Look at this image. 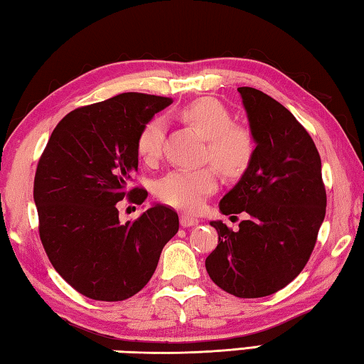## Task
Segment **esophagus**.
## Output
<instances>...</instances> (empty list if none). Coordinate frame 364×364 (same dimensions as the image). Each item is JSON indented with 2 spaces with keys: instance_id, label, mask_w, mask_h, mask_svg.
Wrapping results in <instances>:
<instances>
[{
  "instance_id": "esophagus-1",
  "label": "esophagus",
  "mask_w": 364,
  "mask_h": 364,
  "mask_svg": "<svg viewBox=\"0 0 364 364\" xmlns=\"http://www.w3.org/2000/svg\"><path fill=\"white\" fill-rule=\"evenodd\" d=\"M198 219L193 218V215H188V214H182L181 215V225L182 227H193L198 224Z\"/></svg>"
}]
</instances>
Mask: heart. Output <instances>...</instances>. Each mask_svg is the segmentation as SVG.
Returning a JSON list of instances; mask_svg holds the SVG:
<instances>
[{
  "mask_svg": "<svg viewBox=\"0 0 364 364\" xmlns=\"http://www.w3.org/2000/svg\"><path fill=\"white\" fill-rule=\"evenodd\" d=\"M182 117L208 139L206 161H213L225 176H238L250 166L254 155V139L246 127L233 124L227 107L213 97H201L182 108ZM163 119L151 118L142 126L136 149L144 161H155L163 145ZM214 166L201 169L171 171L156 183V196L166 205L198 211L208 195L218 188Z\"/></svg>",
  "mask_w": 364,
  "mask_h": 364,
  "instance_id": "1",
  "label": "heart"
}]
</instances>
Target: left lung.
Wrapping results in <instances>:
<instances>
[{"instance_id":"1","label":"left lung","mask_w":364,"mask_h":364,"mask_svg":"<svg viewBox=\"0 0 364 364\" xmlns=\"http://www.w3.org/2000/svg\"><path fill=\"white\" fill-rule=\"evenodd\" d=\"M238 92L257 145L219 208L247 218L237 232L211 222L219 243L206 270L228 294L254 299L283 289L307 265L326 214V188L320 153L294 114L259 89Z\"/></svg>"}]
</instances>
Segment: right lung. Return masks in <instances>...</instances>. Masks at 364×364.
<instances>
[{"label":"right lung","instance_id":"add662e5","mask_svg":"<svg viewBox=\"0 0 364 364\" xmlns=\"http://www.w3.org/2000/svg\"><path fill=\"white\" fill-rule=\"evenodd\" d=\"M171 97L123 92L75 108L50 134L36 166L38 232L57 273L94 301L129 299L150 282L164 245L178 230L174 209L155 205L119 222L118 201L142 205L129 187L137 172V136Z\"/></svg>","mask_w":364,"mask_h":364}]
</instances>
